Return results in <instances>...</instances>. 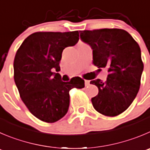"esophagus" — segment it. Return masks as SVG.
I'll return each mask as SVG.
<instances>
[{
	"mask_svg": "<svg viewBox=\"0 0 150 150\" xmlns=\"http://www.w3.org/2000/svg\"><path fill=\"white\" fill-rule=\"evenodd\" d=\"M85 86H88V85H90V81L85 80Z\"/></svg>",
	"mask_w": 150,
	"mask_h": 150,
	"instance_id": "obj_1",
	"label": "esophagus"
}]
</instances>
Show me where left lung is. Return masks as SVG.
Instances as JSON below:
<instances>
[{
    "label": "left lung",
    "instance_id": "obj_1",
    "mask_svg": "<svg viewBox=\"0 0 150 150\" xmlns=\"http://www.w3.org/2000/svg\"><path fill=\"white\" fill-rule=\"evenodd\" d=\"M82 42L93 50V63L101 71L108 69L107 80L90 83L97 86L98 95L91 99L96 111L115 116L126 110L139 91L144 70L141 48L127 31L119 28L80 31Z\"/></svg>",
    "mask_w": 150,
    "mask_h": 150
}]
</instances>
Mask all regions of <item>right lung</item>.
Listing matches in <instances>:
<instances>
[{"label":"right lung","instance_id":"obj_1","mask_svg":"<svg viewBox=\"0 0 150 150\" xmlns=\"http://www.w3.org/2000/svg\"><path fill=\"white\" fill-rule=\"evenodd\" d=\"M79 31L35 32L25 38L14 60V79L28 110L40 120L54 123L68 110L69 91L82 88L85 81L62 82L58 72L62 51L79 41Z\"/></svg>","mask_w":150,"mask_h":150}]
</instances>
